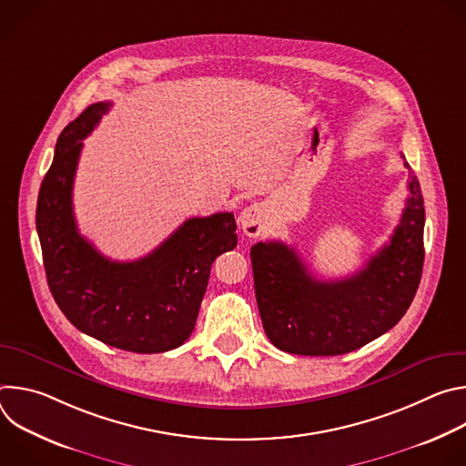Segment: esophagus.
I'll use <instances>...</instances> for the list:
<instances>
[{
	"instance_id": "esophagus-1",
	"label": "esophagus",
	"mask_w": 466,
	"mask_h": 466,
	"mask_svg": "<svg viewBox=\"0 0 466 466\" xmlns=\"http://www.w3.org/2000/svg\"><path fill=\"white\" fill-rule=\"evenodd\" d=\"M238 221H239L243 232L248 238H258L265 232V225H268V216H265V208L261 205L254 203L239 214Z\"/></svg>"
}]
</instances>
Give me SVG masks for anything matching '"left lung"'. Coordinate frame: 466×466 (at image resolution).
<instances>
[{
	"label": "left lung",
	"mask_w": 466,
	"mask_h": 466,
	"mask_svg": "<svg viewBox=\"0 0 466 466\" xmlns=\"http://www.w3.org/2000/svg\"><path fill=\"white\" fill-rule=\"evenodd\" d=\"M408 169L410 164H404ZM390 241L343 280H317L282 241L250 248L254 291L269 341L289 354L339 356L361 349L404 317L424 265V198L413 171Z\"/></svg>",
	"instance_id": "obj_1"
}]
</instances>
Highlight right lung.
I'll use <instances>...</instances> for the list:
<instances>
[{"instance_id": "add662e5", "label": "right lung", "mask_w": 466, "mask_h": 466, "mask_svg": "<svg viewBox=\"0 0 466 466\" xmlns=\"http://www.w3.org/2000/svg\"><path fill=\"white\" fill-rule=\"evenodd\" d=\"M112 103H94L60 132L36 203V230L51 295L77 329L105 345L158 354L195 328L214 259L238 245L234 214L184 221L137 261L105 258L76 223L72 191L83 140Z\"/></svg>"}]
</instances>
